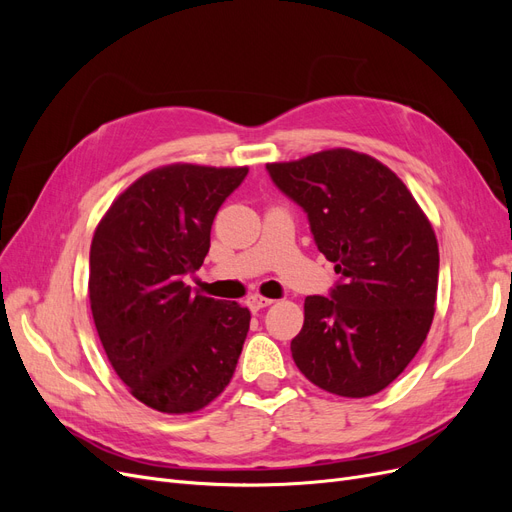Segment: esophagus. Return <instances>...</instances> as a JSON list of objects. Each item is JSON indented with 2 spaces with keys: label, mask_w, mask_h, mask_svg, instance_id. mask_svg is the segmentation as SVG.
<instances>
[{
  "label": "esophagus",
  "mask_w": 512,
  "mask_h": 512,
  "mask_svg": "<svg viewBox=\"0 0 512 512\" xmlns=\"http://www.w3.org/2000/svg\"><path fill=\"white\" fill-rule=\"evenodd\" d=\"M273 303V299H267V297H260V294H254V297H250V301H247V305H250L252 312H258V309H265Z\"/></svg>",
  "instance_id": "obj_1"
}]
</instances>
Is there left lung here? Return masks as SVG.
Wrapping results in <instances>:
<instances>
[{"mask_svg":"<svg viewBox=\"0 0 512 512\" xmlns=\"http://www.w3.org/2000/svg\"><path fill=\"white\" fill-rule=\"evenodd\" d=\"M303 207L318 250L339 273L329 297H307L292 359L320 389L369 397L386 389L429 333L438 292V239L389 166L352 149L267 164Z\"/></svg>","mask_w":512,"mask_h":512,"instance_id":"obj_1","label":"left lung"}]
</instances>
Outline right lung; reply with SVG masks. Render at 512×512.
Masks as SVG:
<instances>
[{
  "label": "right lung",
  "instance_id": "add662e5",
  "mask_svg": "<svg viewBox=\"0 0 512 512\" xmlns=\"http://www.w3.org/2000/svg\"><path fill=\"white\" fill-rule=\"evenodd\" d=\"M247 166L168 164L121 192L89 252V303L115 374L145 406L203 410L235 374L250 309L192 294L211 224Z\"/></svg>",
  "mask_w": 512,
  "mask_h": 512
}]
</instances>
